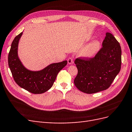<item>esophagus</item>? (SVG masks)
<instances>
[{
	"instance_id": "34e87169",
	"label": "esophagus",
	"mask_w": 132,
	"mask_h": 132,
	"mask_svg": "<svg viewBox=\"0 0 132 132\" xmlns=\"http://www.w3.org/2000/svg\"><path fill=\"white\" fill-rule=\"evenodd\" d=\"M68 63L69 64H72L73 63V60L72 58H71V57L69 58V59H68Z\"/></svg>"
}]
</instances>
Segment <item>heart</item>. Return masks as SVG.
<instances>
[{"label": "heart", "instance_id": "heart-1", "mask_svg": "<svg viewBox=\"0 0 132 132\" xmlns=\"http://www.w3.org/2000/svg\"><path fill=\"white\" fill-rule=\"evenodd\" d=\"M100 42L98 40H94L88 44L82 52L83 56L86 57H91L95 54L100 48Z\"/></svg>", "mask_w": 132, "mask_h": 132}]
</instances>
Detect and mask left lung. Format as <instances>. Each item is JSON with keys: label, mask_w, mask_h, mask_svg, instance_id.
I'll list each match as a JSON object with an SVG mask.
<instances>
[{"label": "left lung", "mask_w": 132, "mask_h": 132, "mask_svg": "<svg viewBox=\"0 0 132 132\" xmlns=\"http://www.w3.org/2000/svg\"><path fill=\"white\" fill-rule=\"evenodd\" d=\"M106 35L102 48L94 57L78 58L75 61L78 73L73 82L84 93L106 90L120 71V45L112 34L107 32Z\"/></svg>", "instance_id": "left-lung-1"}]
</instances>
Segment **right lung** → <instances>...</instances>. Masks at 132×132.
Instances as JSON below:
<instances>
[{
  "label": "right lung",
  "mask_w": 132,
  "mask_h": 132,
  "mask_svg": "<svg viewBox=\"0 0 132 132\" xmlns=\"http://www.w3.org/2000/svg\"><path fill=\"white\" fill-rule=\"evenodd\" d=\"M23 32L11 44L8 56L9 66L14 80L19 86L33 94H42L53 86L58 73L67 64V61L52 63L39 71H31L23 65L18 55L19 41Z\"/></svg>",
  "instance_id": "obj_1"
}]
</instances>
